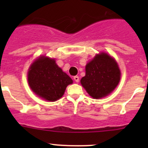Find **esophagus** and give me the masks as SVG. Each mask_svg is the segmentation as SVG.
<instances>
[{
  "label": "esophagus",
  "instance_id": "obj_1",
  "mask_svg": "<svg viewBox=\"0 0 148 148\" xmlns=\"http://www.w3.org/2000/svg\"><path fill=\"white\" fill-rule=\"evenodd\" d=\"M74 79L76 82H79V78L78 76H75V77H74Z\"/></svg>",
  "mask_w": 148,
  "mask_h": 148
}]
</instances>
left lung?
<instances>
[{
    "mask_svg": "<svg viewBox=\"0 0 148 148\" xmlns=\"http://www.w3.org/2000/svg\"><path fill=\"white\" fill-rule=\"evenodd\" d=\"M81 84L94 99L110 95L118 85L121 72L115 59L107 53H99L86 64Z\"/></svg>",
    "mask_w": 148,
    "mask_h": 148,
    "instance_id": "8db88e82",
    "label": "left lung"
}]
</instances>
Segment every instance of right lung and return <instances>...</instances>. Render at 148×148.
<instances>
[{"mask_svg":"<svg viewBox=\"0 0 148 148\" xmlns=\"http://www.w3.org/2000/svg\"><path fill=\"white\" fill-rule=\"evenodd\" d=\"M28 82L37 96L55 102L63 96L66 86L73 81L56 64L54 59L41 56L30 66Z\"/></svg>","mask_w":148,"mask_h":148,"instance_id":"obj_1","label":"right lung"}]
</instances>
